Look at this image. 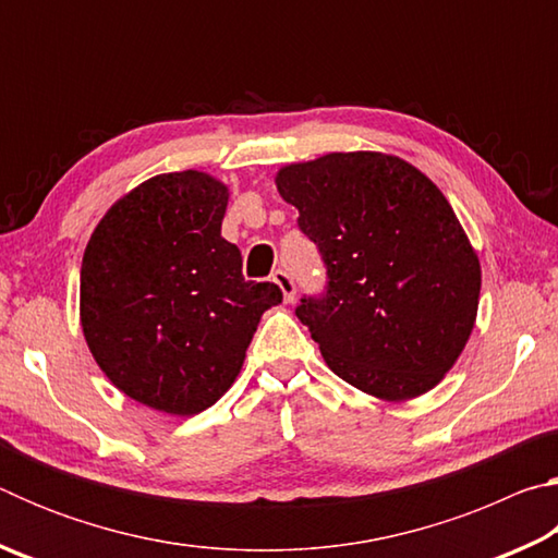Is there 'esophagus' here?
<instances>
[{
	"mask_svg": "<svg viewBox=\"0 0 558 558\" xmlns=\"http://www.w3.org/2000/svg\"><path fill=\"white\" fill-rule=\"evenodd\" d=\"M272 282H278V288L282 290V298H286V302H292L295 300V295H298V290H295V280H292V276L290 272H286V270H276L272 272Z\"/></svg>",
	"mask_w": 558,
	"mask_h": 558,
	"instance_id": "esophagus-1",
	"label": "esophagus"
}]
</instances>
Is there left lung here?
<instances>
[{"label":"left lung","mask_w":558,"mask_h":558,"mask_svg":"<svg viewBox=\"0 0 558 558\" xmlns=\"http://www.w3.org/2000/svg\"><path fill=\"white\" fill-rule=\"evenodd\" d=\"M282 199L327 268L323 295L302 298L339 379L384 401L430 391L468 344L480 260L430 179L381 153H332L282 167Z\"/></svg>","instance_id":"left-lung-1"}]
</instances>
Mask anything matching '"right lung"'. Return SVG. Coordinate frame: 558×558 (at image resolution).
I'll use <instances>...</instances> for the list:
<instances>
[{"label":"right lung","mask_w":558,"mask_h":558,"mask_svg":"<svg viewBox=\"0 0 558 558\" xmlns=\"http://www.w3.org/2000/svg\"><path fill=\"white\" fill-rule=\"evenodd\" d=\"M229 189L204 172L147 179L110 206L81 266V325L93 359L130 399L194 415L231 389L282 292L241 272L221 235Z\"/></svg>","instance_id":"obj_1"}]
</instances>
